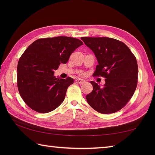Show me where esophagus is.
Returning a JSON list of instances; mask_svg holds the SVG:
<instances>
[{
    "instance_id": "1",
    "label": "esophagus",
    "mask_w": 155,
    "mask_h": 155,
    "mask_svg": "<svg viewBox=\"0 0 155 155\" xmlns=\"http://www.w3.org/2000/svg\"><path fill=\"white\" fill-rule=\"evenodd\" d=\"M85 82H86V81H85L84 80L81 79V78H78V79L76 80V83H78V84H84Z\"/></svg>"
}]
</instances>
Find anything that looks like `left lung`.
Here are the masks:
<instances>
[{
    "label": "left lung",
    "instance_id": "8db88e82",
    "mask_svg": "<svg viewBox=\"0 0 155 155\" xmlns=\"http://www.w3.org/2000/svg\"><path fill=\"white\" fill-rule=\"evenodd\" d=\"M81 40L94 52L98 65L93 76L104 77L103 87L91 81L93 90L86 97L88 104L102 114L120 110L136 90L138 65L127 46L108 37H82Z\"/></svg>",
    "mask_w": 155,
    "mask_h": 155
}]
</instances>
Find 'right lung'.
<instances>
[{"label": "right lung", "instance_id": "1", "mask_svg": "<svg viewBox=\"0 0 155 155\" xmlns=\"http://www.w3.org/2000/svg\"><path fill=\"white\" fill-rule=\"evenodd\" d=\"M82 45L78 38L57 37L38 39L26 49L18 62L17 86L23 101L32 110L49 113L64 101L74 80L56 78L54 71L61 63H67Z\"/></svg>", "mask_w": 155, "mask_h": 155}]
</instances>
